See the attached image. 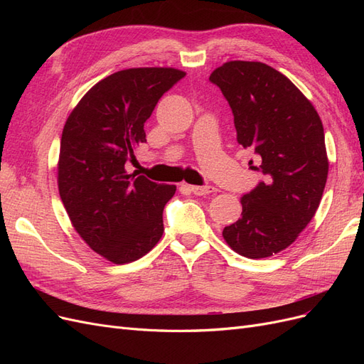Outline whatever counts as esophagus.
Listing matches in <instances>:
<instances>
[{
	"mask_svg": "<svg viewBox=\"0 0 364 364\" xmlns=\"http://www.w3.org/2000/svg\"><path fill=\"white\" fill-rule=\"evenodd\" d=\"M188 190L196 194V196H206L209 193H214L215 188L211 185H205V186H196V185H188Z\"/></svg>",
	"mask_w": 364,
	"mask_h": 364,
	"instance_id": "obj_1",
	"label": "esophagus"
}]
</instances>
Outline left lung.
<instances>
[{"label":"left lung","mask_w":364,"mask_h":364,"mask_svg":"<svg viewBox=\"0 0 364 364\" xmlns=\"http://www.w3.org/2000/svg\"><path fill=\"white\" fill-rule=\"evenodd\" d=\"M209 82L232 109L238 144L261 159L252 168L266 178L241 197V217L223 229V238L246 258L272 257L293 243L322 200L328 158L321 117L266 63L226 62Z\"/></svg>","instance_id":"obj_1"}]
</instances>
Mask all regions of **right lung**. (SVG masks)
Wrapping results in <instances>:
<instances>
[{
  "label": "right lung",
  "mask_w": 364,
  "mask_h": 364,
  "mask_svg": "<svg viewBox=\"0 0 364 364\" xmlns=\"http://www.w3.org/2000/svg\"><path fill=\"white\" fill-rule=\"evenodd\" d=\"M174 68L114 73L87 91L65 123L59 194L74 229L115 264L144 257L164 232V206L176 185L127 174L124 164L146 142L144 123L159 98L183 79Z\"/></svg>",
  "instance_id": "obj_1"
}]
</instances>
